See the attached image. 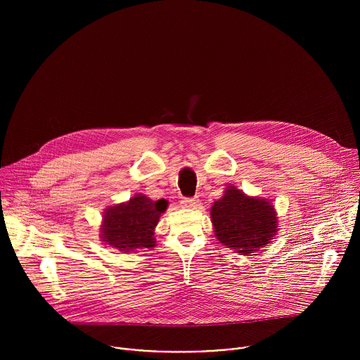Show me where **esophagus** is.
<instances>
[{"label": "esophagus", "mask_w": 360, "mask_h": 360, "mask_svg": "<svg viewBox=\"0 0 360 360\" xmlns=\"http://www.w3.org/2000/svg\"><path fill=\"white\" fill-rule=\"evenodd\" d=\"M198 202H199L198 198H185V199L181 200V205L184 208H195Z\"/></svg>", "instance_id": "obj_1"}]
</instances>
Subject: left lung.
I'll return each mask as SVG.
<instances>
[{
	"label": "left lung",
	"mask_w": 360,
	"mask_h": 360,
	"mask_svg": "<svg viewBox=\"0 0 360 360\" xmlns=\"http://www.w3.org/2000/svg\"><path fill=\"white\" fill-rule=\"evenodd\" d=\"M217 239L236 253L249 255L272 242L278 232V214L268 198L250 196L228 185L211 207Z\"/></svg>",
	"instance_id": "obj_1"
}]
</instances>
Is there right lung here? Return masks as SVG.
Masks as SVG:
<instances>
[{
  "mask_svg": "<svg viewBox=\"0 0 360 360\" xmlns=\"http://www.w3.org/2000/svg\"><path fill=\"white\" fill-rule=\"evenodd\" d=\"M168 203L167 199L152 200L143 193H135L127 202L108 205L102 212L101 240L124 253L155 248L153 235Z\"/></svg>",
  "mask_w": 360,
  "mask_h": 360,
  "instance_id": "add662e5",
  "label": "right lung"
}]
</instances>
